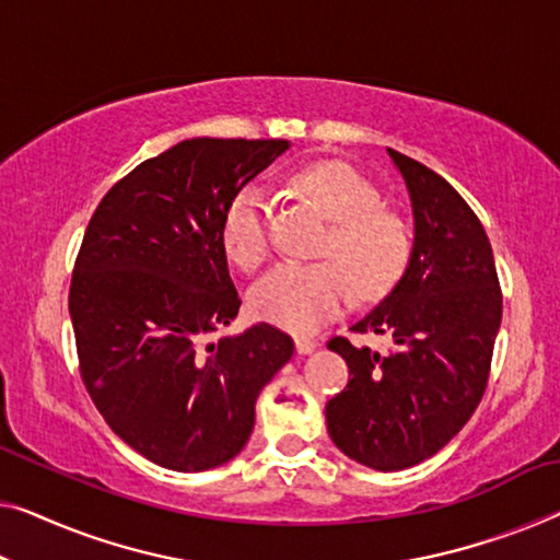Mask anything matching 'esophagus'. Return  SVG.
<instances>
[{"mask_svg": "<svg viewBox=\"0 0 560 560\" xmlns=\"http://www.w3.org/2000/svg\"><path fill=\"white\" fill-rule=\"evenodd\" d=\"M316 349V341L308 337H296V352L299 354H312Z\"/></svg>", "mask_w": 560, "mask_h": 560, "instance_id": "34e87169", "label": "esophagus"}]
</instances>
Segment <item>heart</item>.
<instances>
[{
	"instance_id": "b5f03b06",
	"label": "heart",
	"mask_w": 560,
	"mask_h": 560,
	"mask_svg": "<svg viewBox=\"0 0 560 560\" xmlns=\"http://www.w3.org/2000/svg\"><path fill=\"white\" fill-rule=\"evenodd\" d=\"M294 186L334 221L324 254L329 261H287L252 289L254 314L281 329L308 334L334 319L352 299V281L364 296L387 291L405 269L402 221L380 208V194L362 173L341 161L314 163L294 175ZM221 244L238 269L256 271L269 256L266 196L246 188L221 221Z\"/></svg>"
}]
</instances>
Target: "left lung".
<instances>
[{
  "mask_svg": "<svg viewBox=\"0 0 560 560\" xmlns=\"http://www.w3.org/2000/svg\"><path fill=\"white\" fill-rule=\"evenodd\" d=\"M412 206V252L389 294L352 331L389 334L387 354L329 341L349 385L327 402L341 453L395 472L447 445L478 407L503 316L486 229L463 196L428 165L387 148Z\"/></svg>",
  "mask_w": 560,
  "mask_h": 560,
  "instance_id": "left-lung-1",
  "label": "left lung"
}]
</instances>
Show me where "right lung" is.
I'll return each mask as SVG.
<instances>
[{
  "label": "right lung",
  "instance_id": "add662e5",
  "mask_svg": "<svg viewBox=\"0 0 560 560\" xmlns=\"http://www.w3.org/2000/svg\"><path fill=\"white\" fill-rule=\"evenodd\" d=\"M289 140H183L107 190L82 238L70 316L82 382L115 435L155 465L211 470L252 438L258 392L294 354L238 316L223 213Z\"/></svg>",
  "mask_w": 560,
  "mask_h": 560
}]
</instances>
